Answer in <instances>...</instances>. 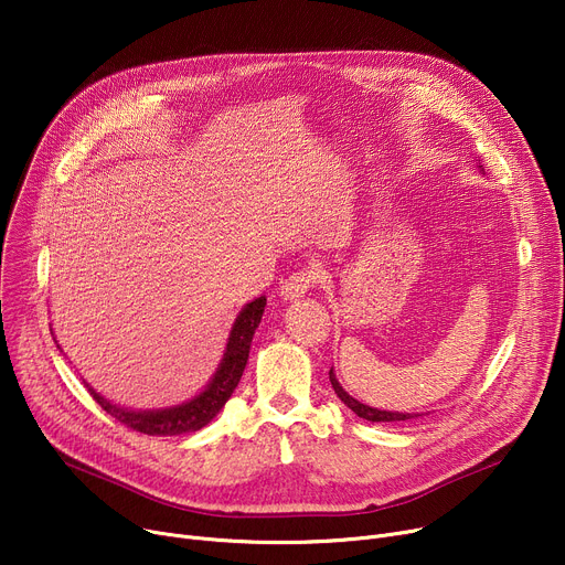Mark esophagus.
<instances>
[{
  "instance_id": "esophagus-1",
  "label": "esophagus",
  "mask_w": 565,
  "mask_h": 565,
  "mask_svg": "<svg viewBox=\"0 0 565 565\" xmlns=\"http://www.w3.org/2000/svg\"><path fill=\"white\" fill-rule=\"evenodd\" d=\"M320 279H322V277H320V270H318L316 265L302 267V270L288 275V277L281 281V288H279L281 298H284V300H298V298H302V295H305L309 288H313Z\"/></svg>"
}]
</instances>
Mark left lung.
Segmentation results:
<instances>
[{"instance_id": "obj_1", "label": "left lung", "mask_w": 565, "mask_h": 565, "mask_svg": "<svg viewBox=\"0 0 565 565\" xmlns=\"http://www.w3.org/2000/svg\"><path fill=\"white\" fill-rule=\"evenodd\" d=\"M330 382H332V387H334V392H337V396L354 412L358 414L360 419H366V422H380V424H390V422H409V419H414V417H422V414H405V412H387V409H375V407H369V405H364V403H360L358 398H352L348 392H343V387L339 384V380H337V375H334V369H330Z\"/></svg>"}]
</instances>
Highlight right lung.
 <instances>
[{
  "mask_svg": "<svg viewBox=\"0 0 565 565\" xmlns=\"http://www.w3.org/2000/svg\"><path fill=\"white\" fill-rule=\"evenodd\" d=\"M265 295L256 298L254 302H249L241 316L235 318L231 334H228V343H226V352L224 360L217 369V373L213 375L211 384L194 396L192 401L175 405V407H167V409H143V412H135L128 407H118L114 403H109L107 398H103L100 394H96V390L88 387V394L94 396V401L107 412L116 422H121L126 428L143 433V435H183V433H194L201 430L203 426L211 424L220 409L224 407V403L231 398L233 390L237 387V382L243 377V371L247 366L249 360V348H252V339L254 332L260 322V316L265 311Z\"/></svg>",
  "mask_w": 565,
  "mask_h": 565,
  "instance_id": "obj_1",
  "label": "right lung"
}]
</instances>
